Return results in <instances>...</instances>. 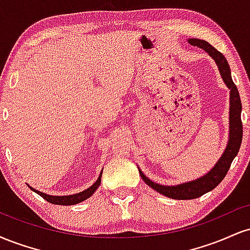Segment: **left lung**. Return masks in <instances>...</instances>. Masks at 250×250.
Segmentation results:
<instances>
[{
	"mask_svg": "<svg viewBox=\"0 0 250 250\" xmlns=\"http://www.w3.org/2000/svg\"><path fill=\"white\" fill-rule=\"evenodd\" d=\"M189 44L199 47L201 49L206 50L207 53L214 59L216 62L219 71L222 77L223 82L226 83L227 87L230 90V96H229V101H230V107H229V141L228 145L223 151L222 156L220 157L219 161L214 166L207 174L201 176L200 179L194 181H189V182L182 183V185L176 186H162L159 183L153 182L149 180L145 174L142 173L141 169L139 168L140 175H141L142 180L150 188L156 190L157 193L165 195V196L170 197L175 200H191L196 199V197L202 196L203 194L208 193V191L213 190L215 187L220 185V182L225 179V176L228 173L229 168H230L231 162L235 159L237 153L240 150L241 142H242V121H241V110H242V104H241L240 94L237 90L236 85L233 82L230 75V68H229L228 62L225 59V56L216 50L211 44H209L207 41L199 39H190L188 40Z\"/></svg>",
	"mask_w": 250,
	"mask_h": 250,
	"instance_id": "obj_1",
	"label": "left lung"
}]
</instances>
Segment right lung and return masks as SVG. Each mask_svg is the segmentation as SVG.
Listing matches in <instances>:
<instances>
[{
	"label": "right lung",
	"mask_w": 250,
	"mask_h": 250,
	"mask_svg": "<svg viewBox=\"0 0 250 250\" xmlns=\"http://www.w3.org/2000/svg\"><path fill=\"white\" fill-rule=\"evenodd\" d=\"M101 177H102V171H101V174H100L99 179L96 180V182L94 183V185L91 186V187H89L88 189H85V190L81 191V193L73 194V195H65V196H53V195H48V194H45V193H42V191H40V190H36V189L31 188L30 186H29V188L33 191H35L36 194H39L40 196H42L45 201H48V202L53 203V205L73 206V205H76V203L82 202V201L87 200L88 197H90L91 195L95 193L96 189L100 187V183H101Z\"/></svg>",
	"instance_id": "add662e5"
}]
</instances>
